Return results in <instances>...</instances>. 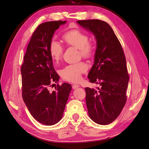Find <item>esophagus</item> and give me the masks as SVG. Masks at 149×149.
Masks as SVG:
<instances>
[{
	"mask_svg": "<svg viewBox=\"0 0 149 149\" xmlns=\"http://www.w3.org/2000/svg\"><path fill=\"white\" fill-rule=\"evenodd\" d=\"M80 86L79 85V84H73V85H72V89H76V88H79Z\"/></svg>",
	"mask_w": 149,
	"mask_h": 149,
	"instance_id": "obj_1",
	"label": "esophagus"
}]
</instances>
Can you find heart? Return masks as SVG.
I'll use <instances>...</instances> for the list:
<instances>
[{
    "label": "heart",
    "instance_id": "heart-1",
    "mask_svg": "<svg viewBox=\"0 0 149 149\" xmlns=\"http://www.w3.org/2000/svg\"><path fill=\"white\" fill-rule=\"evenodd\" d=\"M62 38L67 45L79 48L80 55L83 57L89 58L95 53V45L88 41L89 36L81 30L69 31L63 35ZM49 52L52 60L57 63L62 57L63 48L59 42L52 40L49 45ZM87 69V65L84 62L81 61L66 66L61 70L60 75L65 81L77 83L81 80L82 74L86 71Z\"/></svg>",
    "mask_w": 149,
    "mask_h": 149
}]
</instances>
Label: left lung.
<instances>
[{
    "instance_id": "left-lung-1",
    "label": "left lung",
    "mask_w": 149,
    "mask_h": 149,
    "mask_svg": "<svg viewBox=\"0 0 149 149\" xmlns=\"http://www.w3.org/2000/svg\"><path fill=\"white\" fill-rule=\"evenodd\" d=\"M77 23L95 35L97 47L89 81L100 85L98 90L85 88L89 116L101 125L113 122L126 103L129 75L126 57L119 40L107 23L98 19Z\"/></svg>"
}]
</instances>
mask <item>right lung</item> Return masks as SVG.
Instances as JSON below:
<instances>
[{
  "mask_svg": "<svg viewBox=\"0 0 149 149\" xmlns=\"http://www.w3.org/2000/svg\"><path fill=\"white\" fill-rule=\"evenodd\" d=\"M66 21L47 22L39 25L27 46L21 66L22 97L31 114L40 123L51 126L57 123L63 114L72 87L57 84L51 91L53 82L58 81L49 52L53 34Z\"/></svg>",
  "mask_w": 149,
  "mask_h": 149,
  "instance_id": "right-lung-1",
  "label": "right lung"
}]
</instances>
